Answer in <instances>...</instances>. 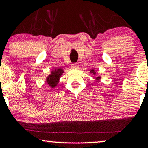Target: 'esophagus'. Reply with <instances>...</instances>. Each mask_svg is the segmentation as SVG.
Wrapping results in <instances>:
<instances>
[{
    "mask_svg": "<svg viewBox=\"0 0 148 148\" xmlns=\"http://www.w3.org/2000/svg\"><path fill=\"white\" fill-rule=\"evenodd\" d=\"M71 67H72V69H77L79 68V64L76 63H74L71 65Z\"/></svg>",
    "mask_w": 148,
    "mask_h": 148,
    "instance_id": "1",
    "label": "esophagus"
}]
</instances>
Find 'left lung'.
<instances>
[{
	"label": "left lung",
	"instance_id": "obj_1",
	"mask_svg": "<svg viewBox=\"0 0 148 148\" xmlns=\"http://www.w3.org/2000/svg\"><path fill=\"white\" fill-rule=\"evenodd\" d=\"M90 74H93V76L96 75V72H95V69H90ZM100 80H101V76H98L96 78V82H99Z\"/></svg>",
	"mask_w": 148,
	"mask_h": 148
}]
</instances>
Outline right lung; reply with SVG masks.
Wrapping results in <instances>:
<instances>
[{"label": "right lung", "mask_w": 148, "mask_h": 148, "mask_svg": "<svg viewBox=\"0 0 148 148\" xmlns=\"http://www.w3.org/2000/svg\"><path fill=\"white\" fill-rule=\"evenodd\" d=\"M64 70L62 68H57L53 69L51 74L46 78L45 83L49 85L50 88L53 89L58 84L61 76L63 74Z\"/></svg>", "instance_id": "1"}]
</instances>
